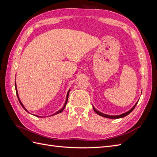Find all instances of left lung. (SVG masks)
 Returning <instances> with one entry per match:
<instances>
[{
  "instance_id": "left-lung-1",
  "label": "left lung",
  "mask_w": 157,
  "mask_h": 157,
  "mask_svg": "<svg viewBox=\"0 0 157 157\" xmlns=\"http://www.w3.org/2000/svg\"><path fill=\"white\" fill-rule=\"evenodd\" d=\"M138 102V101H137ZM137 102L134 105V106L130 110H129L128 111H127L126 113H123V114H121V115H106V114H104V113H101L100 111H98V110H96V109L94 108V107L93 106V109H94V111L96 112L98 115H100V116H101V117H105V118H113V119H115V118H123V117H126V116H127L128 115H129V114L134 110V108L136 107V105H137Z\"/></svg>"
}]
</instances>
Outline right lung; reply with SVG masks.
Returning <instances> with one entry per match:
<instances>
[{
    "label": "right lung",
    "mask_w": 157,
    "mask_h": 157,
    "mask_svg": "<svg viewBox=\"0 0 157 157\" xmlns=\"http://www.w3.org/2000/svg\"><path fill=\"white\" fill-rule=\"evenodd\" d=\"M15 88H16V94H17V98H18V99H19V101H20V104H21V105L23 107V108L25 109V110L26 111H27L28 113H29V111H28L27 109H25V107H24V105H23L22 104V103L21 102V101H20V98H19V96H18V93H17V86H16V82H15ZM69 92H70V89L69 90V91L67 92V97H66V100H65V103H64V105H63V107L61 108L60 110H59L58 111H57L56 113H54V114H52V115H50V116H53V115H57V114H59V113H61L63 111V109H65V106H66V104H67V101H68V97H69ZM35 117H40V116H38V115H35Z\"/></svg>",
    "instance_id": "add662e5"
}]
</instances>
